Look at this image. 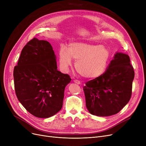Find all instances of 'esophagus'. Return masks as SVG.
Listing matches in <instances>:
<instances>
[{
  "label": "esophagus",
  "mask_w": 146,
  "mask_h": 146,
  "mask_svg": "<svg viewBox=\"0 0 146 146\" xmlns=\"http://www.w3.org/2000/svg\"><path fill=\"white\" fill-rule=\"evenodd\" d=\"M73 82H74L75 83H76V84H78V85H80V84L81 83L80 82L79 80H74Z\"/></svg>",
  "instance_id": "esophagus-1"
}]
</instances>
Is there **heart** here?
I'll return each instance as SVG.
<instances>
[{"label":"heart","instance_id":"1","mask_svg":"<svg viewBox=\"0 0 146 146\" xmlns=\"http://www.w3.org/2000/svg\"><path fill=\"white\" fill-rule=\"evenodd\" d=\"M110 57V52L104 45L85 42H73L68 50L61 47L59 50V63L63 71L67 72L76 61L75 68L83 77L96 78L105 71Z\"/></svg>","mask_w":146,"mask_h":146}]
</instances>
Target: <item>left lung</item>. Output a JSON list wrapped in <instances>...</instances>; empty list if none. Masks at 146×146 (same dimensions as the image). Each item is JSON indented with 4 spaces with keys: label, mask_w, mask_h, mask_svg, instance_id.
Listing matches in <instances>:
<instances>
[{
    "label": "left lung",
    "mask_w": 146,
    "mask_h": 146,
    "mask_svg": "<svg viewBox=\"0 0 146 146\" xmlns=\"http://www.w3.org/2000/svg\"><path fill=\"white\" fill-rule=\"evenodd\" d=\"M134 78L129 56L117 52L106 71L83 88L89 112L99 117L118 113L131 98Z\"/></svg>",
    "instance_id": "obj_1"
}]
</instances>
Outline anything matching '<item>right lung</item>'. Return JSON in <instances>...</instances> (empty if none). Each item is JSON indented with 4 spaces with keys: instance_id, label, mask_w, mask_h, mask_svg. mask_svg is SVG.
Wrapping results in <instances>:
<instances>
[{
    "instance_id": "obj_1",
    "label": "right lung",
    "mask_w": 146,
    "mask_h": 146,
    "mask_svg": "<svg viewBox=\"0 0 146 146\" xmlns=\"http://www.w3.org/2000/svg\"><path fill=\"white\" fill-rule=\"evenodd\" d=\"M13 78L19 101L30 113L43 118L62 108L64 89L71 81L70 76L57 70L51 44L36 38L23 48Z\"/></svg>"
}]
</instances>
